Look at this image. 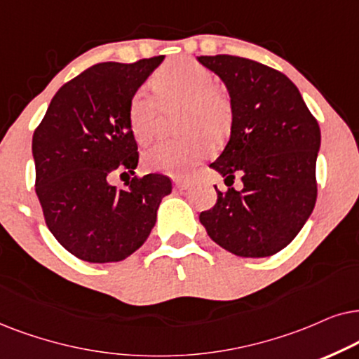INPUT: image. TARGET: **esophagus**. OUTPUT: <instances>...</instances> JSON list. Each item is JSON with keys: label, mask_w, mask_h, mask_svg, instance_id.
<instances>
[{"label": "esophagus", "mask_w": 359, "mask_h": 359, "mask_svg": "<svg viewBox=\"0 0 359 359\" xmlns=\"http://www.w3.org/2000/svg\"><path fill=\"white\" fill-rule=\"evenodd\" d=\"M174 185L177 190H187V189H190V185H192V180L182 179V177H175Z\"/></svg>", "instance_id": "1"}]
</instances>
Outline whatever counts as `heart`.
<instances>
[{"instance_id": "b5f03b06", "label": "heart", "mask_w": 359, "mask_h": 359, "mask_svg": "<svg viewBox=\"0 0 359 359\" xmlns=\"http://www.w3.org/2000/svg\"><path fill=\"white\" fill-rule=\"evenodd\" d=\"M162 107L184 104V128L192 135L184 140H165L144 152V164L151 170L184 175L200 159L212 152V137H222L231 124V107L215 87V75L207 67L187 57L167 62L151 80ZM159 102L140 88L130 102L131 131L140 142H149L159 124Z\"/></svg>"}]
</instances>
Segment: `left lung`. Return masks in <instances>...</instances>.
I'll return each instance as SVG.
<instances>
[{"instance_id":"obj_1","label":"left lung","mask_w":359,"mask_h":359,"mask_svg":"<svg viewBox=\"0 0 359 359\" xmlns=\"http://www.w3.org/2000/svg\"><path fill=\"white\" fill-rule=\"evenodd\" d=\"M229 95L231 130L210 167L224 177L228 192L200 223L208 236L241 257L284 250L307 222L317 200L315 165L320 128L289 76L235 55H200ZM238 175L243 189L231 187Z\"/></svg>"}]
</instances>
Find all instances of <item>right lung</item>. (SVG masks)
I'll list each match as a JSON object with an SVG mask.
<instances>
[{"instance_id": "add662e5", "label": "right lung", "mask_w": 359, "mask_h": 359, "mask_svg": "<svg viewBox=\"0 0 359 359\" xmlns=\"http://www.w3.org/2000/svg\"><path fill=\"white\" fill-rule=\"evenodd\" d=\"M162 60L164 55L90 67L54 95L32 136L46 223L79 259L103 264L131 256L151 235L161 200L172 192L162 174L135 177L124 189L109 184L116 169L135 174L140 154L128 109Z\"/></svg>"}]
</instances>
